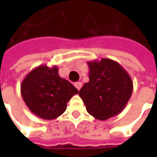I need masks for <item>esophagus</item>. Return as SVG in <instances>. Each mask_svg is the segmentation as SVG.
Listing matches in <instances>:
<instances>
[{"label":"esophagus","instance_id":"1","mask_svg":"<svg viewBox=\"0 0 157 157\" xmlns=\"http://www.w3.org/2000/svg\"><path fill=\"white\" fill-rule=\"evenodd\" d=\"M75 87L79 91L80 89H81L82 87V83L81 82H77V83H75Z\"/></svg>","mask_w":157,"mask_h":157}]
</instances>
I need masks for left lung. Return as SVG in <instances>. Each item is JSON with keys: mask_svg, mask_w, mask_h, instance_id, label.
I'll return each mask as SVG.
<instances>
[{"mask_svg": "<svg viewBox=\"0 0 157 157\" xmlns=\"http://www.w3.org/2000/svg\"><path fill=\"white\" fill-rule=\"evenodd\" d=\"M89 82L79 91L86 111L105 121L123 111L133 92L131 77L123 67L109 58L88 61Z\"/></svg>", "mask_w": 157, "mask_h": 157, "instance_id": "obj_1", "label": "left lung"}]
</instances>
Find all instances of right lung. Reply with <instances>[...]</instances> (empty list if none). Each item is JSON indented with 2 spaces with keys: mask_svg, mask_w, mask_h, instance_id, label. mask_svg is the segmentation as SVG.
Segmentation results:
<instances>
[{
  "mask_svg": "<svg viewBox=\"0 0 157 157\" xmlns=\"http://www.w3.org/2000/svg\"><path fill=\"white\" fill-rule=\"evenodd\" d=\"M21 94L31 113L44 120H54L63 114L67 102L78 91L59 76L56 65L49 67L42 64L24 78Z\"/></svg>",
  "mask_w": 157,
  "mask_h": 157,
  "instance_id": "add662e5",
  "label": "right lung"
}]
</instances>
